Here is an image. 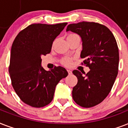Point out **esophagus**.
Returning a JSON list of instances; mask_svg holds the SVG:
<instances>
[{"label":"esophagus","mask_w":128,"mask_h":128,"mask_svg":"<svg viewBox=\"0 0 128 128\" xmlns=\"http://www.w3.org/2000/svg\"><path fill=\"white\" fill-rule=\"evenodd\" d=\"M67 72H68V73H69V75H71V74H72V71H71L70 69H67Z\"/></svg>","instance_id":"1"}]
</instances>
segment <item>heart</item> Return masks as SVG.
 Returning <instances> with one entry per match:
<instances>
[{
    "label": "heart",
    "instance_id": "b5f03b06",
    "mask_svg": "<svg viewBox=\"0 0 128 128\" xmlns=\"http://www.w3.org/2000/svg\"><path fill=\"white\" fill-rule=\"evenodd\" d=\"M73 35H76V34H70V35H69V36H73ZM64 63H65V65H69L70 63H71V61H70V60L69 59H65V60H64Z\"/></svg>",
    "mask_w": 128,
    "mask_h": 128
}]
</instances>
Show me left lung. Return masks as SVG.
<instances>
[{"label": "left lung", "mask_w": 128, "mask_h": 128, "mask_svg": "<svg viewBox=\"0 0 128 128\" xmlns=\"http://www.w3.org/2000/svg\"><path fill=\"white\" fill-rule=\"evenodd\" d=\"M66 31L79 34L82 38L80 57L90 71L86 75L78 70L73 73L78 84L73 88L75 102L83 108H92L103 102L112 88L118 72L119 50L110 30L96 22L70 24Z\"/></svg>", "instance_id": "left-lung-1"}]
</instances>
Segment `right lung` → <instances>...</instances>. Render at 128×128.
Listing matches in <instances>:
<instances>
[{
	"label": "right lung",
	"instance_id": "add662e5",
	"mask_svg": "<svg viewBox=\"0 0 128 128\" xmlns=\"http://www.w3.org/2000/svg\"><path fill=\"white\" fill-rule=\"evenodd\" d=\"M67 24H32L20 31L12 43L8 70L12 85L30 106L50 104L57 84L68 75L61 66L46 71L41 65V56L50 53L53 42Z\"/></svg>",
	"mask_w": 128,
	"mask_h": 128
}]
</instances>
